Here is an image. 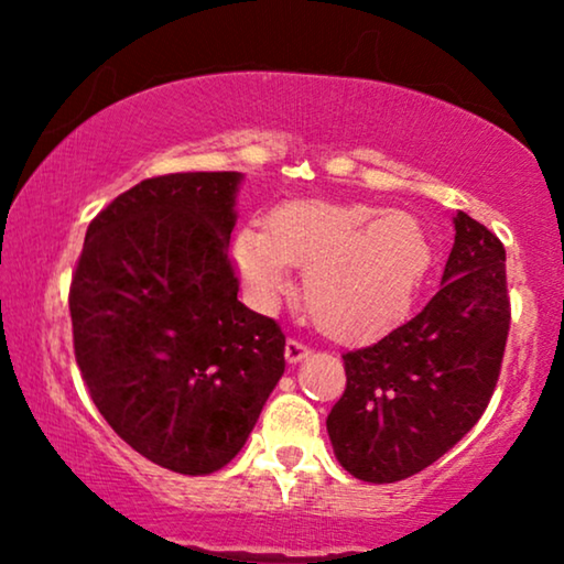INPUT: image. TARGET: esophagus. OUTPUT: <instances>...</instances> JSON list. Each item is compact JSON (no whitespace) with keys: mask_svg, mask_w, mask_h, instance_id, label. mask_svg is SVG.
<instances>
[{"mask_svg":"<svg viewBox=\"0 0 564 564\" xmlns=\"http://www.w3.org/2000/svg\"><path fill=\"white\" fill-rule=\"evenodd\" d=\"M311 349L303 341H297V338H288V346H284V357H288L290 365H297V361H303Z\"/></svg>","mask_w":564,"mask_h":564,"instance_id":"1","label":"esophagus"}]
</instances>
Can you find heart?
Returning a JSON list of instances; mask_svg holds the SVG:
<instances>
[{
    "label": "heart",
    "mask_w": 564,
    "mask_h": 564,
    "mask_svg": "<svg viewBox=\"0 0 564 564\" xmlns=\"http://www.w3.org/2000/svg\"><path fill=\"white\" fill-rule=\"evenodd\" d=\"M234 259L261 305L288 290V267H305L315 326L338 341H372L411 313L434 246L411 213L295 199L274 207L264 230H241Z\"/></svg>",
    "instance_id": "obj_1"
}]
</instances>
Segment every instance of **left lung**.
<instances>
[{
	"label": "left lung",
	"instance_id": "1",
	"mask_svg": "<svg viewBox=\"0 0 564 564\" xmlns=\"http://www.w3.org/2000/svg\"><path fill=\"white\" fill-rule=\"evenodd\" d=\"M442 290L403 326L344 354L346 390L328 436L346 473L405 480L480 421L500 377L511 297L500 238L457 210Z\"/></svg>",
	"mask_w": 564,
	"mask_h": 564
}]
</instances>
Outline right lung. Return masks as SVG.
<instances>
[{
    "label": "right lung",
    "mask_w": 564,
    "mask_h": 564,
    "mask_svg": "<svg viewBox=\"0 0 564 564\" xmlns=\"http://www.w3.org/2000/svg\"><path fill=\"white\" fill-rule=\"evenodd\" d=\"M238 172L143 180L89 223L68 288L74 357L115 434L210 475L241 452L284 372L280 323L238 300Z\"/></svg>",
    "instance_id": "1"
}]
</instances>
